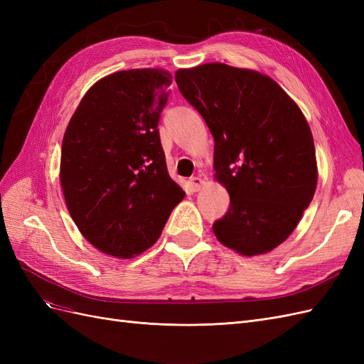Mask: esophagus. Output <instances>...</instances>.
Returning <instances> with one entry per match:
<instances>
[{
    "mask_svg": "<svg viewBox=\"0 0 364 364\" xmlns=\"http://www.w3.org/2000/svg\"><path fill=\"white\" fill-rule=\"evenodd\" d=\"M190 185H191V188H193L194 191H199L200 186L203 185V181H202L200 176H194V178L190 179Z\"/></svg>",
    "mask_w": 364,
    "mask_h": 364,
    "instance_id": "obj_1",
    "label": "esophagus"
}]
</instances>
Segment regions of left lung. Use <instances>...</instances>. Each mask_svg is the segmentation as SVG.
Masks as SVG:
<instances>
[{
	"label": "left lung",
	"mask_w": 364,
	"mask_h": 364,
	"mask_svg": "<svg viewBox=\"0 0 364 364\" xmlns=\"http://www.w3.org/2000/svg\"><path fill=\"white\" fill-rule=\"evenodd\" d=\"M176 83L211 130L215 179L230 196L213 225L217 240L241 255L270 252L293 232L316 191L304 114L270 77L225 63L179 70Z\"/></svg>",
	"instance_id": "left-lung-1"
}]
</instances>
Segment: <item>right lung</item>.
Returning <instances> with one entry per match:
<instances>
[{"label":"right lung","mask_w":364,"mask_h":364,"mask_svg":"<svg viewBox=\"0 0 364 364\" xmlns=\"http://www.w3.org/2000/svg\"><path fill=\"white\" fill-rule=\"evenodd\" d=\"M171 82L156 68L107 75L65 130V202L82 235L107 255L130 258L155 245L185 196L167 171L158 130Z\"/></svg>","instance_id":"right-lung-1"}]
</instances>
